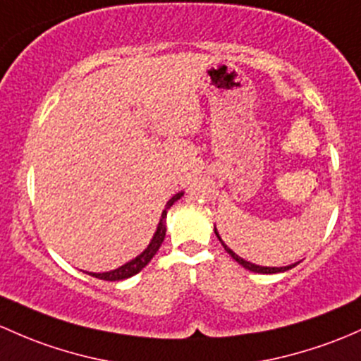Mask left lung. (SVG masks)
Instances as JSON below:
<instances>
[{
	"label": "left lung",
	"instance_id": "obj_1",
	"mask_svg": "<svg viewBox=\"0 0 361 361\" xmlns=\"http://www.w3.org/2000/svg\"><path fill=\"white\" fill-rule=\"evenodd\" d=\"M214 233H216V237L219 238V242H221V245L223 247H225V250L226 252L230 254L231 257H233L235 261H237L238 264H242V267L245 268V270H250V271H254V273H280V271H287V270H290V268H294L295 264H290V267H282V268H268V267H257V264H252V263H249V261H245V259H242V257H238L237 254L233 252V250H231L230 247H226L225 245V242L221 240V237H219V233H218V230L214 228Z\"/></svg>",
	"mask_w": 361,
	"mask_h": 361
}]
</instances>
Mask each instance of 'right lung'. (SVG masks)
<instances>
[{"label":"right lung","instance_id":"1","mask_svg":"<svg viewBox=\"0 0 361 361\" xmlns=\"http://www.w3.org/2000/svg\"><path fill=\"white\" fill-rule=\"evenodd\" d=\"M181 195H183V193H176V195H174L173 199L169 200L168 206H166L164 212H162L161 223H159L157 231H155L154 238H152V242H150V245H149V247H147L145 250H143V252L140 254L138 257H135V259L130 261V263H126V264H124V267L117 268V270H114V271H107V273H90V275L97 276V279H100V280H109V282H114V280L130 279V276L136 275V273H138V271H142L143 268H145L147 264L150 263V259L155 256V252H157L159 247H161L162 240H164V237H166V214H168L169 207L173 206V204L176 202V200L180 199Z\"/></svg>","mask_w":361,"mask_h":361}]
</instances>
